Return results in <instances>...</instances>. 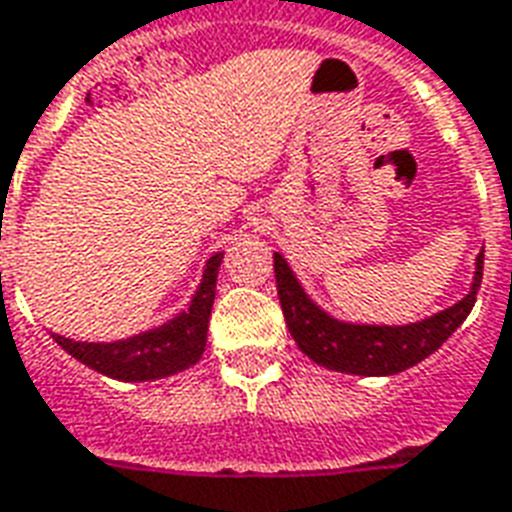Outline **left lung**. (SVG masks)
Instances as JSON below:
<instances>
[{"label":"left lung","mask_w":512,"mask_h":512,"mask_svg":"<svg viewBox=\"0 0 512 512\" xmlns=\"http://www.w3.org/2000/svg\"><path fill=\"white\" fill-rule=\"evenodd\" d=\"M272 261H275V283H278L283 319L300 352L330 371L354 376L401 374L425 360L428 354H434L475 308L477 289L483 281V251H480L469 294L445 311L412 324H352L322 311L305 294L281 253H272Z\"/></svg>","instance_id":"8db88e82"}]
</instances>
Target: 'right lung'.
I'll list each match as a JSON object with an SVG mask.
<instances>
[{
    "mask_svg": "<svg viewBox=\"0 0 512 512\" xmlns=\"http://www.w3.org/2000/svg\"><path fill=\"white\" fill-rule=\"evenodd\" d=\"M220 261H223V253H215L207 259L199 289L190 297L185 311L147 333L111 343L73 341L65 335H51V338L70 357H76L78 363L119 382H149V379L179 374L199 363L207 346V324H210L212 300H215Z\"/></svg>",
    "mask_w": 512,
    "mask_h": 512,
    "instance_id": "right-lung-1",
    "label": "right lung"
}]
</instances>
